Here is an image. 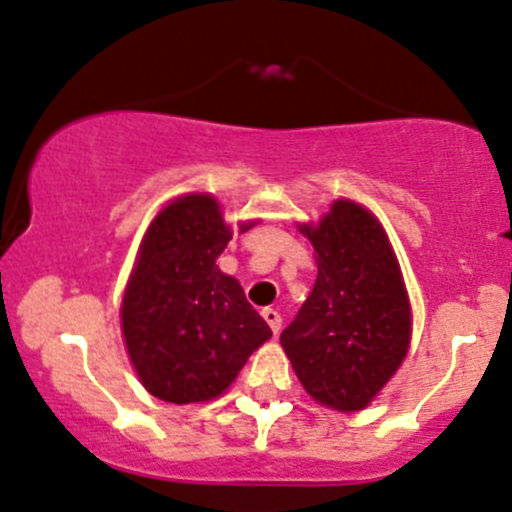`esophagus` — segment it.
<instances>
[{
    "instance_id": "esophagus-1",
    "label": "esophagus",
    "mask_w": 512,
    "mask_h": 512,
    "mask_svg": "<svg viewBox=\"0 0 512 512\" xmlns=\"http://www.w3.org/2000/svg\"><path fill=\"white\" fill-rule=\"evenodd\" d=\"M262 317H265V322L270 325V330L275 332V335L282 330V315L275 307H265V310H262Z\"/></svg>"
}]
</instances>
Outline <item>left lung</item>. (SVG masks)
<instances>
[{"instance_id": "left-lung-1", "label": "left lung", "mask_w": 512, "mask_h": 512, "mask_svg": "<svg viewBox=\"0 0 512 512\" xmlns=\"http://www.w3.org/2000/svg\"><path fill=\"white\" fill-rule=\"evenodd\" d=\"M317 280L280 342L302 388L327 408L360 410L408 352L410 305L388 237L365 207L337 200L317 227Z\"/></svg>"}]
</instances>
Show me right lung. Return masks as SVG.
Listing matches in <instances>:
<instances>
[{
	"label": "right lung",
	"mask_w": 512,
	"mask_h": 512,
	"mask_svg": "<svg viewBox=\"0 0 512 512\" xmlns=\"http://www.w3.org/2000/svg\"><path fill=\"white\" fill-rule=\"evenodd\" d=\"M230 240L210 195L175 200L147 230L124 292L122 330L155 398L177 405L217 398L272 337L240 282L215 265Z\"/></svg>",
	"instance_id": "right-lung-1"
}]
</instances>
